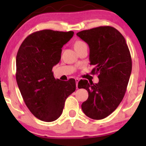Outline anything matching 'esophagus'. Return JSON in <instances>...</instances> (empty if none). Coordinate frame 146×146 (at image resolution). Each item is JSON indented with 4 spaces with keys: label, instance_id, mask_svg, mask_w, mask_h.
<instances>
[{
    "label": "esophagus",
    "instance_id": "obj_1",
    "mask_svg": "<svg viewBox=\"0 0 146 146\" xmlns=\"http://www.w3.org/2000/svg\"><path fill=\"white\" fill-rule=\"evenodd\" d=\"M75 82H76V87L77 88H78V82H79V79L78 78H76L75 79Z\"/></svg>",
    "mask_w": 146,
    "mask_h": 146
}]
</instances>
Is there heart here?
Returning a JSON list of instances; mask_svg holds the SVG:
<instances>
[{
  "instance_id": "b5f03b06",
  "label": "heart",
  "mask_w": 146,
  "mask_h": 146,
  "mask_svg": "<svg viewBox=\"0 0 146 146\" xmlns=\"http://www.w3.org/2000/svg\"><path fill=\"white\" fill-rule=\"evenodd\" d=\"M85 45H86V44L84 42L81 41V40H78L75 42L74 47L75 48V50H78L80 48L82 47L83 46H85Z\"/></svg>"
}]
</instances>
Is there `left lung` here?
Returning a JSON list of instances; mask_svg holds the SVG:
<instances>
[{
	"label": "left lung",
	"instance_id": "8db88e82",
	"mask_svg": "<svg viewBox=\"0 0 146 146\" xmlns=\"http://www.w3.org/2000/svg\"><path fill=\"white\" fill-rule=\"evenodd\" d=\"M77 36L88 44L93 74L98 73L99 82L86 80L78 82V88L88 93L82 109L93 119H102L119 105L126 91L132 71V59L124 37L115 28L103 26L84 30Z\"/></svg>",
	"mask_w": 146,
	"mask_h": 146
}]
</instances>
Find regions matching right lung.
<instances>
[{
	"label": "right lung",
	"instance_id": "add662e5",
	"mask_svg": "<svg viewBox=\"0 0 146 146\" xmlns=\"http://www.w3.org/2000/svg\"><path fill=\"white\" fill-rule=\"evenodd\" d=\"M73 31L45 29L36 31L23 42L16 56V78L25 104L42 121L56 120L66 98L75 90V80L55 79L52 68L61 59L62 48Z\"/></svg>",
	"mask_w": 146,
	"mask_h": 146
}]
</instances>
